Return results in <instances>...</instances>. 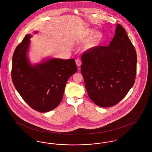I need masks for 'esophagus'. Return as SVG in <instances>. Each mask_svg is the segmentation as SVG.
<instances>
[{
    "label": "esophagus",
    "mask_w": 152,
    "mask_h": 152,
    "mask_svg": "<svg viewBox=\"0 0 152 152\" xmlns=\"http://www.w3.org/2000/svg\"><path fill=\"white\" fill-rule=\"evenodd\" d=\"M75 63H76V64L78 67L80 66L81 65V61L80 59H78V58L75 59Z\"/></svg>",
    "instance_id": "1"
}]
</instances>
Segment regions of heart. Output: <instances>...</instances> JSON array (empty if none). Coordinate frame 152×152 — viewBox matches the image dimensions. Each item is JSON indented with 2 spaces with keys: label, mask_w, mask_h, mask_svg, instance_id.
<instances>
[{
  "label": "heart",
  "mask_w": 152,
  "mask_h": 152,
  "mask_svg": "<svg viewBox=\"0 0 152 152\" xmlns=\"http://www.w3.org/2000/svg\"><path fill=\"white\" fill-rule=\"evenodd\" d=\"M95 33V30L93 29H87V30H86L83 34L84 37L86 39H88L89 38H90ZM102 34L101 33H96L94 34V36H93L92 39H91V40L86 45V48L87 49H91L92 48H93L94 47H95V45H96L98 44L99 43V42L101 41V39H102Z\"/></svg>",
  "instance_id": "b5f03b06"
}]
</instances>
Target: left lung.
<instances>
[{
    "mask_svg": "<svg viewBox=\"0 0 152 152\" xmlns=\"http://www.w3.org/2000/svg\"><path fill=\"white\" fill-rule=\"evenodd\" d=\"M81 72L90 99L106 108L116 105L133 87L137 56L126 30L117 24L108 46H95L81 56Z\"/></svg>",
    "mask_w": 152,
    "mask_h": 152,
    "instance_id": "left-lung-1",
    "label": "left lung"
}]
</instances>
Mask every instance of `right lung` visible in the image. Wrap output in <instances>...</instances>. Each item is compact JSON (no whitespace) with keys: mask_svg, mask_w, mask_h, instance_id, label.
<instances>
[{"mask_svg":"<svg viewBox=\"0 0 152 152\" xmlns=\"http://www.w3.org/2000/svg\"><path fill=\"white\" fill-rule=\"evenodd\" d=\"M31 37L26 34L14 51L12 80L23 100L31 108L47 112L60 104L66 83L77 71V66L74 58H51L31 65L27 56Z\"/></svg>","mask_w":152,"mask_h":152,"instance_id":"add662e5","label":"right lung"}]
</instances>
